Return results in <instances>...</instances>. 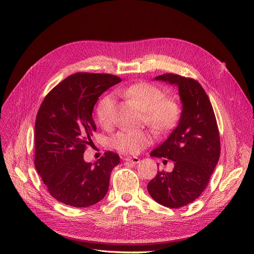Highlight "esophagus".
Returning a JSON list of instances; mask_svg holds the SVG:
<instances>
[{
    "label": "esophagus",
    "instance_id": "esophagus-1",
    "mask_svg": "<svg viewBox=\"0 0 254 254\" xmlns=\"http://www.w3.org/2000/svg\"><path fill=\"white\" fill-rule=\"evenodd\" d=\"M126 162L129 163V164H132V165H135V164H138L139 163V159L136 158V157H127L125 159Z\"/></svg>",
    "mask_w": 254,
    "mask_h": 254
}]
</instances>
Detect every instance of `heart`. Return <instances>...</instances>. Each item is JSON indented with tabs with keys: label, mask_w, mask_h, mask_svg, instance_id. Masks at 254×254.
I'll use <instances>...</instances> for the list:
<instances>
[{
	"label": "heart",
	"mask_w": 254,
	"mask_h": 254,
	"mask_svg": "<svg viewBox=\"0 0 254 254\" xmlns=\"http://www.w3.org/2000/svg\"><path fill=\"white\" fill-rule=\"evenodd\" d=\"M117 93L134 101L144 113V122L155 131H164L172 127L179 117V106L171 100L163 98L164 95L157 87L137 83L127 87L119 88ZM116 99L108 94L100 99L96 108L98 123L103 127H111L114 122ZM151 142L150 135L140 130L123 129L113 138L112 144L115 149L124 154L134 155L139 153Z\"/></svg>",
	"instance_id": "1"
}]
</instances>
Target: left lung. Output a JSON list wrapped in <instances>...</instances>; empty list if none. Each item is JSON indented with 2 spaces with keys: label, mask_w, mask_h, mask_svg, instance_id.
Wrapping results in <instances>:
<instances>
[{
  "label": "left lung",
  "mask_w": 254,
  "mask_h": 254,
  "mask_svg": "<svg viewBox=\"0 0 254 254\" xmlns=\"http://www.w3.org/2000/svg\"><path fill=\"white\" fill-rule=\"evenodd\" d=\"M154 80L178 88L182 112L176 128L151 156L174 162L172 172H159L148 192L159 204L180 208L195 201L205 190L219 160L220 139L211 102L201 84L177 74Z\"/></svg>",
  "instance_id": "8db88e82"
}]
</instances>
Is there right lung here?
<instances>
[{"label": "right lung", "mask_w": 254, "mask_h": 254, "mask_svg": "<svg viewBox=\"0 0 254 254\" xmlns=\"http://www.w3.org/2000/svg\"><path fill=\"white\" fill-rule=\"evenodd\" d=\"M122 79L111 74L75 73L44 98L35 123V167L51 196L76 208L106 195L120 156L106 152L94 163L84 161L85 147L96 130L92 118L98 97Z\"/></svg>", "instance_id": "obj_1"}]
</instances>
